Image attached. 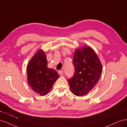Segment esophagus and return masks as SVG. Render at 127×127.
I'll return each mask as SVG.
<instances>
[{
	"label": "esophagus",
	"instance_id": "obj_1",
	"mask_svg": "<svg viewBox=\"0 0 127 127\" xmlns=\"http://www.w3.org/2000/svg\"><path fill=\"white\" fill-rule=\"evenodd\" d=\"M58 74H59L60 75H63L64 72H63V70H59V71H58Z\"/></svg>",
	"mask_w": 127,
	"mask_h": 127
}]
</instances>
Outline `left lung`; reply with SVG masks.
<instances>
[{
    "instance_id": "1",
    "label": "left lung",
    "mask_w": 127,
    "mask_h": 127,
    "mask_svg": "<svg viewBox=\"0 0 127 127\" xmlns=\"http://www.w3.org/2000/svg\"><path fill=\"white\" fill-rule=\"evenodd\" d=\"M72 64L75 72L68 82L72 93L82 96L89 93L98 82L102 66L93 50L87 47L76 50Z\"/></svg>"
}]
</instances>
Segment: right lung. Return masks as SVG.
<instances>
[{
	"instance_id": "1",
	"label": "right lung",
	"mask_w": 127,
	"mask_h": 127,
	"mask_svg": "<svg viewBox=\"0 0 127 127\" xmlns=\"http://www.w3.org/2000/svg\"><path fill=\"white\" fill-rule=\"evenodd\" d=\"M45 52L39 50L34 55L27 67L28 80L32 90L40 95H45L50 91L59 77L57 72L47 67Z\"/></svg>"
}]
</instances>
